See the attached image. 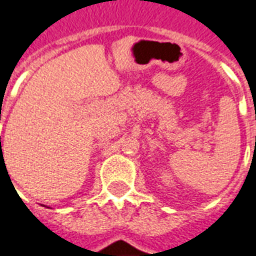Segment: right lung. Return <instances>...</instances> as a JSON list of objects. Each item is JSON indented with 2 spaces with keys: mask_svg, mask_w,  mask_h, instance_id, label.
<instances>
[{
  "mask_svg": "<svg viewBox=\"0 0 256 256\" xmlns=\"http://www.w3.org/2000/svg\"><path fill=\"white\" fill-rule=\"evenodd\" d=\"M0 138H1V136H0Z\"/></svg>",
  "mask_w": 256,
  "mask_h": 256,
  "instance_id": "1",
  "label": "right lung"
}]
</instances>
